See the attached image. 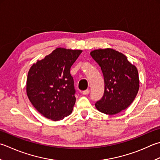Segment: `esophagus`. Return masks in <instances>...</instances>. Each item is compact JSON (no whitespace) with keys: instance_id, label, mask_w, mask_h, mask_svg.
Wrapping results in <instances>:
<instances>
[{"instance_id":"obj_1","label":"esophagus","mask_w":160,"mask_h":160,"mask_svg":"<svg viewBox=\"0 0 160 160\" xmlns=\"http://www.w3.org/2000/svg\"><path fill=\"white\" fill-rule=\"evenodd\" d=\"M89 93V89H87V90H84L82 92V94L83 95H88Z\"/></svg>"}]
</instances>
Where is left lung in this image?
I'll return each instance as SVG.
<instances>
[{
  "mask_svg": "<svg viewBox=\"0 0 160 160\" xmlns=\"http://www.w3.org/2000/svg\"><path fill=\"white\" fill-rule=\"evenodd\" d=\"M101 68L105 82L102 98L95 104L102 113L113 115L129 107L139 88L136 67L126 55L112 48L94 50L90 52Z\"/></svg>",
  "mask_w": 160,
  "mask_h": 160,
  "instance_id": "8db88e82",
  "label": "left lung"
}]
</instances>
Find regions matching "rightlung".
<instances>
[{
  "label": "right lung",
  "instance_id": "right-lung-1",
  "mask_svg": "<svg viewBox=\"0 0 160 160\" xmlns=\"http://www.w3.org/2000/svg\"><path fill=\"white\" fill-rule=\"evenodd\" d=\"M82 51L58 48L38 60L28 73L26 92L37 111L52 121L70 115L76 102L71 66Z\"/></svg>",
  "mask_w": 160,
  "mask_h": 160
}]
</instances>
